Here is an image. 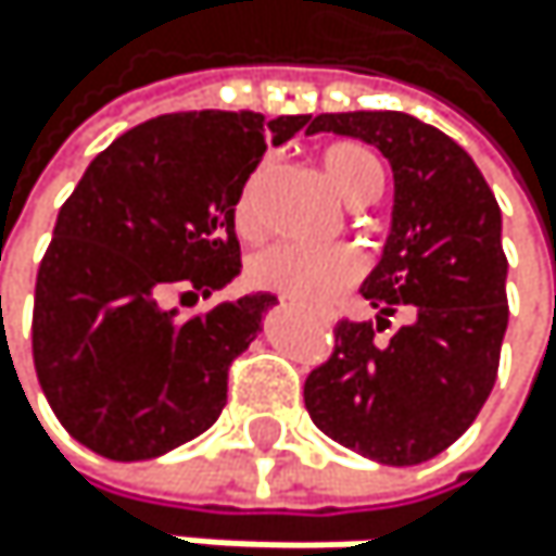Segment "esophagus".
<instances>
[{"label": "esophagus", "instance_id": "34e87169", "mask_svg": "<svg viewBox=\"0 0 556 556\" xmlns=\"http://www.w3.org/2000/svg\"><path fill=\"white\" fill-rule=\"evenodd\" d=\"M330 319H333V316H330Z\"/></svg>", "mask_w": 556, "mask_h": 556}]
</instances>
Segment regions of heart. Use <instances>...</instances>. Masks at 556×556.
I'll return each instance as SVG.
<instances>
[{
  "instance_id": "obj_1",
  "label": "heart",
  "mask_w": 556,
  "mask_h": 556,
  "mask_svg": "<svg viewBox=\"0 0 556 556\" xmlns=\"http://www.w3.org/2000/svg\"><path fill=\"white\" fill-rule=\"evenodd\" d=\"M319 166H324L330 186L337 193L353 203L367 206L380 197L383 189V166L367 146L359 142H330L319 153ZM266 166H256L253 176L243 182L237 210H232V223L243 232L253 237L260 232V189H263ZM250 283L269 293H280L300 306L319 309L330 306L337 296H343L359 276V256L343 247H300V243H273L260 250L250 266Z\"/></svg>"
}]
</instances>
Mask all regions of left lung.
<instances>
[{
	"label": "left lung",
	"instance_id": "8db88e82",
	"mask_svg": "<svg viewBox=\"0 0 556 556\" xmlns=\"http://www.w3.org/2000/svg\"><path fill=\"white\" fill-rule=\"evenodd\" d=\"M306 132L377 146L393 169V229L363 283L377 324L340 319L309 370V420L350 451L410 467L443 454L480 414L507 333L501 206L467 149L407 113H324ZM400 308L412 324L376 333Z\"/></svg>",
	"mask_w": 556,
	"mask_h": 556
}]
</instances>
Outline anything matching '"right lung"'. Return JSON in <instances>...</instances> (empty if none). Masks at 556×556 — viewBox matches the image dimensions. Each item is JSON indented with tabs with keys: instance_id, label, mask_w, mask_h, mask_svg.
<instances>
[{
	"instance_id": "obj_1",
	"label": "right lung",
	"mask_w": 556,
	"mask_h": 556,
	"mask_svg": "<svg viewBox=\"0 0 556 556\" xmlns=\"http://www.w3.org/2000/svg\"><path fill=\"white\" fill-rule=\"evenodd\" d=\"M306 123L250 110L156 116L105 146L62 203L36 273L33 363L52 414L92 454L153 460L223 414L229 363L276 296L189 316L166 303L210 296L240 273V189L266 142Z\"/></svg>"
}]
</instances>
